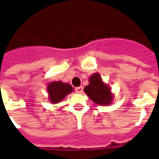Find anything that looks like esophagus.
Instances as JSON below:
<instances>
[{
	"instance_id": "obj_1",
	"label": "esophagus",
	"mask_w": 159,
	"mask_h": 159,
	"mask_svg": "<svg viewBox=\"0 0 159 159\" xmlns=\"http://www.w3.org/2000/svg\"><path fill=\"white\" fill-rule=\"evenodd\" d=\"M75 91L77 93H82L83 92V87H76L75 88Z\"/></svg>"
}]
</instances>
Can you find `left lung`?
Here are the masks:
<instances>
[{
    "mask_svg": "<svg viewBox=\"0 0 159 159\" xmlns=\"http://www.w3.org/2000/svg\"><path fill=\"white\" fill-rule=\"evenodd\" d=\"M84 92L96 104L110 105L113 100L111 88L103 82L98 72L90 77L89 84L84 87Z\"/></svg>",
    "mask_w": 159,
    "mask_h": 159,
    "instance_id": "obj_1",
    "label": "left lung"
}]
</instances>
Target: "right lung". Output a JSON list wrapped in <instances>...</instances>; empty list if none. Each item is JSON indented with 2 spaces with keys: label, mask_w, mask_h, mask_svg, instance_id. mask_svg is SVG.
Masks as SVG:
<instances>
[{
  "label": "right lung",
  "mask_w": 159,
  "mask_h": 159,
  "mask_svg": "<svg viewBox=\"0 0 159 159\" xmlns=\"http://www.w3.org/2000/svg\"><path fill=\"white\" fill-rule=\"evenodd\" d=\"M49 97V102L56 104L64 99V97L73 91V88L68 83L62 82H52L47 87Z\"/></svg>",
  "instance_id": "1"
}]
</instances>
